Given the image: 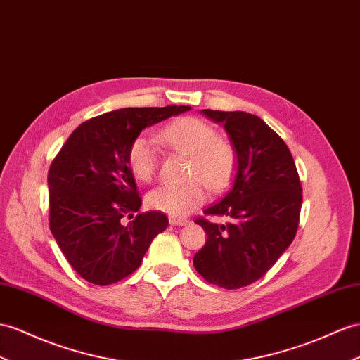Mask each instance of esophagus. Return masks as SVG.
Returning a JSON list of instances; mask_svg holds the SVG:
<instances>
[{
	"instance_id": "1",
	"label": "esophagus",
	"mask_w": 360,
	"mask_h": 360,
	"mask_svg": "<svg viewBox=\"0 0 360 360\" xmlns=\"http://www.w3.org/2000/svg\"><path fill=\"white\" fill-rule=\"evenodd\" d=\"M169 222H170V225H173V226H186V225H188L190 224V220L188 219H182V217H170L169 219Z\"/></svg>"
}]
</instances>
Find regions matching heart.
<instances>
[{
  "label": "heart",
  "instance_id": "heart-1",
  "mask_svg": "<svg viewBox=\"0 0 360 360\" xmlns=\"http://www.w3.org/2000/svg\"><path fill=\"white\" fill-rule=\"evenodd\" d=\"M172 150L190 155L184 184H162L149 191L147 205L173 217L188 214L205 202V188L219 193L231 184L238 156L233 143L220 138L217 129L198 117H181L160 132ZM127 164L134 178L150 182L158 170V150L149 136H136L129 146Z\"/></svg>",
  "mask_w": 360,
  "mask_h": 360
}]
</instances>
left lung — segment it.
<instances>
[{"label": "left lung", "mask_w": 360, "mask_h": 360, "mask_svg": "<svg viewBox=\"0 0 360 360\" xmlns=\"http://www.w3.org/2000/svg\"><path fill=\"white\" fill-rule=\"evenodd\" d=\"M202 112L224 124L238 162L233 186L204 211L228 222L195 220L208 237L193 264L208 283L234 290L260 280L292 243L302 187L289 147L260 117L242 110Z\"/></svg>", "instance_id": "left-lung-1"}]
</instances>
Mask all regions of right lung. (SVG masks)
<instances>
[{"label": "right lung", "mask_w": 360, "mask_h": 360, "mask_svg": "<svg viewBox=\"0 0 360 360\" xmlns=\"http://www.w3.org/2000/svg\"><path fill=\"white\" fill-rule=\"evenodd\" d=\"M190 109L123 108L97 115L75 129L54 156L49 170L50 229L84 280L108 285L126 278L167 228L169 219L160 211L134 216L141 198L127 150L144 127Z\"/></svg>", "instance_id": "add662e5"}]
</instances>
